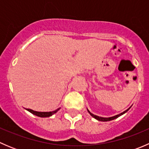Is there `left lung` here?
<instances>
[{
  "mask_svg": "<svg viewBox=\"0 0 149 149\" xmlns=\"http://www.w3.org/2000/svg\"><path fill=\"white\" fill-rule=\"evenodd\" d=\"M130 107H129L128 109H126L125 111H124V112H122V113L119 114V115H115V116H113V117H110V118H102V117H99V116H97V115H94V114H92V113H91V112H90V111L88 110V109H87V110H88V113H89L90 115H91V116L93 117V118H95L96 120H97L102 121V122H107V121H110V120H115V119H116V118H118V117L121 116V115H123V114H125V112H127V111H128L129 109H130Z\"/></svg>",
  "mask_w": 149,
  "mask_h": 149,
  "instance_id": "1",
  "label": "left lung"
}]
</instances>
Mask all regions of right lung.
I'll return each instance as SVG.
<instances>
[{
    "label": "right lung",
    "instance_id": "1",
    "mask_svg": "<svg viewBox=\"0 0 149 149\" xmlns=\"http://www.w3.org/2000/svg\"><path fill=\"white\" fill-rule=\"evenodd\" d=\"M61 108H58V109H55V110L52 111V112H37V111L32 110L31 109H26V110H28L29 112H30L31 113H32L33 115H36V116L40 117V118H48V117L52 116V115H54L55 113H56Z\"/></svg>",
    "mask_w": 149,
    "mask_h": 149
}]
</instances>
